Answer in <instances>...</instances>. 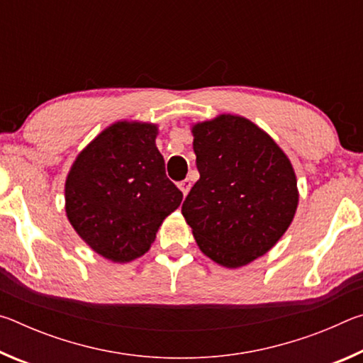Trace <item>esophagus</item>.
<instances>
[{
  "label": "esophagus",
  "mask_w": 363,
  "mask_h": 363,
  "mask_svg": "<svg viewBox=\"0 0 363 363\" xmlns=\"http://www.w3.org/2000/svg\"><path fill=\"white\" fill-rule=\"evenodd\" d=\"M190 187H192V182H190V179H184V181L179 182V189H181V192H182L184 196L189 194Z\"/></svg>",
  "instance_id": "obj_1"
}]
</instances>
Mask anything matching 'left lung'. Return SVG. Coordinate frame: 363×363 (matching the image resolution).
<instances>
[{
	"label": "left lung",
	"mask_w": 363,
	"mask_h": 363,
	"mask_svg": "<svg viewBox=\"0 0 363 363\" xmlns=\"http://www.w3.org/2000/svg\"><path fill=\"white\" fill-rule=\"evenodd\" d=\"M200 179L182 203L201 253L237 269L266 255L290 227L299 192L286 153L240 115L192 125Z\"/></svg>",
	"instance_id": "left-lung-1"
}]
</instances>
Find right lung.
I'll list each match as a JSON object with an SVG mask.
<instances>
[{
	"label": "right lung",
	"mask_w": 363,
	"mask_h": 363,
	"mask_svg": "<svg viewBox=\"0 0 363 363\" xmlns=\"http://www.w3.org/2000/svg\"><path fill=\"white\" fill-rule=\"evenodd\" d=\"M157 134L155 123L116 121L78 153L67 174V218L91 250L112 262L145 255L182 201L164 173Z\"/></svg>",
	"instance_id": "obj_1"
}]
</instances>
